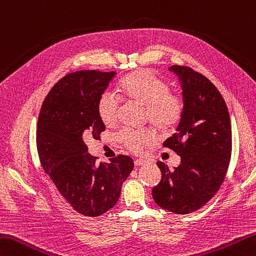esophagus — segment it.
Instances as JSON below:
<instances>
[{"label":"esophagus","instance_id":"esophagus-1","mask_svg":"<svg viewBox=\"0 0 256 256\" xmlns=\"http://www.w3.org/2000/svg\"><path fill=\"white\" fill-rule=\"evenodd\" d=\"M146 163H148V161H145V160H143V158H136L134 161L135 166H141V165H145Z\"/></svg>","mask_w":256,"mask_h":256}]
</instances>
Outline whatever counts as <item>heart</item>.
<instances>
[{
  "mask_svg": "<svg viewBox=\"0 0 256 256\" xmlns=\"http://www.w3.org/2000/svg\"><path fill=\"white\" fill-rule=\"evenodd\" d=\"M125 98L145 105V118L160 132L172 131L181 122L184 100L180 94L170 92L166 82L150 70H138L125 76L118 85ZM120 102L112 93L104 92L98 100V118L106 126L118 121ZM118 140L132 152L138 153L145 145L154 141L150 130H124Z\"/></svg>",
  "mask_w": 256,
  "mask_h": 256,
  "instance_id": "heart-1",
  "label": "heart"
}]
</instances>
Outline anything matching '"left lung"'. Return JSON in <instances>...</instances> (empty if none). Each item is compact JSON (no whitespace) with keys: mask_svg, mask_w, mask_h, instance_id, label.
I'll list each match as a JSON object with an SVG mask.
<instances>
[{"mask_svg":"<svg viewBox=\"0 0 256 256\" xmlns=\"http://www.w3.org/2000/svg\"><path fill=\"white\" fill-rule=\"evenodd\" d=\"M170 71L182 84L184 114L163 143L181 156L173 171L158 162L161 181L152 190L155 203L175 214L198 211L211 200L226 176L232 154V128L221 93L203 74L183 65Z\"/></svg>","mask_w":256,"mask_h":256,"instance_id":"8db88e82","label":"left lung"}]
</instances>
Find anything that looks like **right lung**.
I'll use <instances>...</instances> for the list:
<instances>
[{"label":"right lung","mask_w":256,"mask_h":256,"mask_svg":"<svg viewBox=\"0 0 256 256\" xmlns=\"http://www.w3.org/2000/svg\"><path fill=\"white\" fill-rule=\"evenodd\" d=\"M114 75L98 70L66 74L44 98L38 120L42 168L74 211L88 218L118 203L122 183L134 168L133 160L123 154L98 163L84 143L88 138L98 140L105 131L96 104Z\"/></svg>","instance_id":"add662e5"}]
</instances>
